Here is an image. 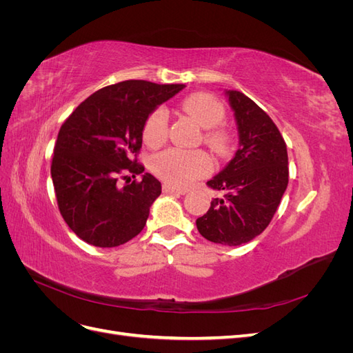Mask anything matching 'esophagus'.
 Returning a JSON list of instances; mask_svg holds the SVG:
<instances>
[{
    "instance_id": "1",
    "label": "esophagus",
    "mask_w": 353,
    "mask_h": 353,
    "mask_svg": "<svg viewBox=\"0 0 353 353\" xmlns=\"http://www.w3.org/2000/svg\"><path fill=\"white\" fill-rule=\"evenodd\" d=\"M163 193H166V194H178V196H183V194L187 193V191H185V190L175 188V187H170V185L165 184V185H163Z\"/></svg>"
}]
</instances>
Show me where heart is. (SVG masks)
Masks as SVG:
<instances>
[{"mask_svg":"<svg viewBox=\"0 0 353 353\" xmlns=\"http://www.w3.org/2000/svg\"><path fill=\"white\" fill-rule=\"evenodd\" d=\"M181 109L200 126L205 128L203 141L219 156L227 154L231 147V137L219 126L225 117L223 104L208 92H194L181 101ZM168 138V112L156 108L145 117L143 125V141L148 147L162 145ZM153 172L168 185L185 188L196 179L208 175L212 170V160L203 150H181L168 148L153 159Z\"/></svg>","mask_w":353,"mask_h":353,"instance_id":"heart-1","label":"heart"}]
</instances>
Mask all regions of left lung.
Instances as JSON below:
<instances>
[{"mask_svg": "<svg viewBox=\"0 0 353 353\" xmlns=\"http://www.w3.org/2000/svg\"><path fill=\"white\" fill-rule=\"evenodd\" d=\"M227 94L239 125L240 147L225 169L206 183L223 196L212 199L196 225L212 243L240 245L270 225L288 184V157L271 117L243 92Z\"/></svg>", "mask_w": 353, "mask_h": 353, "instance_id": "obj_1", "label": "left lung"}]
</instances>
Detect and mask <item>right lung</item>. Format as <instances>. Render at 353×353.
<instances>
[{
  "label": "right lung",
  "instance_id": "add662e5",
  "mask_svg": "<svg viewBox=\"0 0 353 353\" xmlns=\"http://www.w3.org/2000/svg\"><path fill=\"white\" fill-rule=\"evenodd\" d=\"M184 87L117 82L90 95L61 125L51 178L61 216L81 240L116 248L143 231L152 203L162 193V184L150 174L132 181L144 172L138 162L143 125Z\"/></svg>",
  "mask_w": 353,
  "mask_h": 353
}]
</instances>
